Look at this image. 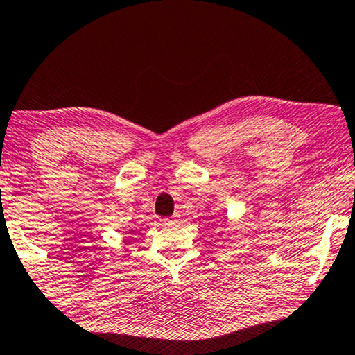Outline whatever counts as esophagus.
Instances as JSON below:
<instances>
[{
	"mask_svg": "<svg viewBox=\"0 0 355 355\" xmlns=\"http://www.w3.org/2000/svg\"><path fill=\"white\" fill-rule=\"evenodd\" d=\"M178 220H180V217H178V214H175L172 218H166V225H172V223H177Z\"/></svg>",
	"mask_w": 355,
	"mask_h": 355,
	"instance_id": "esophagus-1",
	"label": "esophagus"
}]
</instances>
